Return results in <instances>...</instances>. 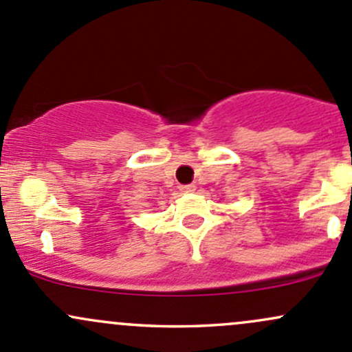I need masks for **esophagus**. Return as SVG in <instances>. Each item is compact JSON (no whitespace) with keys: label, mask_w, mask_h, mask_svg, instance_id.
<instances>
[{"label":"esophagus","mask_w":352,"mask_h":352,"mask_svg":"<svg viewBox=\"0 0 352 352\" xmlns=\"http://www.w3.org/2000/svg\"><path fill=\"white\" fill-rule=\"evenodd\" d=\"M180 190H182V192H194L195 186H194V184H188V186H180Z\"/></svg>","instance_id":"34e87169"}]
</instances>
